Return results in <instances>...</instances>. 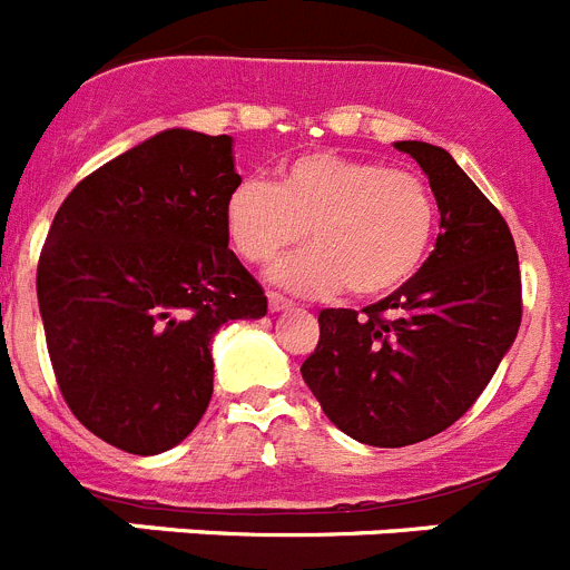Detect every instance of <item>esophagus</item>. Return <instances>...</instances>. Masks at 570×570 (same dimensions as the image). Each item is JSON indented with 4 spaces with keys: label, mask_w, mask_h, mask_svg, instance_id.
<instances>
[{
    "label": "esophagus",
    "mask_w": 570,
    "mask_h": 570,
    "mask_svg": "<svg viewBox=\"0 0 570 570\" xmlns=\"http://www.w3.org/2000/svg\"><path fill=\"white\" fill-rule=\"evenodd\" d=\"M268 305H271V311H285V308H294V299H288V296H282V294H276V291H271Z\"/></svg>",
    "instance_id": "34e87169"
}]
</instances>
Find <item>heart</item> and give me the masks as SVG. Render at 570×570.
I'll list each match as a JSON object with an SVG mask.
<instances>
[{"label": "heart", "instance_id": "1", "mask_svg": "<svg viewBox=\"0 0 570 570\" xmlns=\"http://www.w3.org/2000/svg\"><path fill=\"white\" fill-rule=\"evenodd\" d=\"M230 245L265 265L305 236L314 242L279 262L276 282L299 294L371 299L405 285L422 268L436 230V199L420 174L374 159L302 154L276 185L242 179L225 203Z\"/></svg>", "mask_w": 570, "mask_h": 570}]
</instances>
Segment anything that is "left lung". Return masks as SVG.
<instances>
[{
	"label": "left lung",
	"instance_id": "1",
	"mask_svg": "<svg viewBox=\"0 0 570 570\" xmlns=\"http://www.w3.org/2000/svg\"><path fill=\"white\" fill-rule=\"evenodd\" d=\"M428 174L440 236L422 268L385 299L320 311L302 362L322 411L347 436L402 448L454 425L517 340L522 276L502 214L448 150L396 142Z\"/></svg>",
	"mask_w": 570,
	"mask_h": 570
}]
</instances>
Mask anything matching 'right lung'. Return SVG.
Listing matches in <instances>:
<instances>
[{
    "label": "right lung",
    "mask_w": 570,
    "mask_h": 570,
    "mask_svg": "<svg viewBox=\"0 0 570 570\" xmlns=\"http://www.w3.org/2000/svg\"><path fill=\"white\" fill-rule=\"evenodd\" d=\"M230 136L170 128L85 176L39 254L57 385L79 422L128 454H163L214 394L210 340L268 296L228 248L239 185Z\"/></svg>",
    "instance_id": "add662e5"
}]
</instances>
